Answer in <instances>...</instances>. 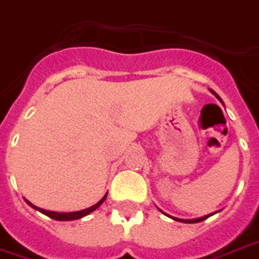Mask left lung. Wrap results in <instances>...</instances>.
Returning <instances> with one entry per match:
<instances>
[{
	"label": "left lung",
	"mask_w": 259,
	"mask_h": 259,
	"mask_svg": "<svg viewBox=\"0 0 259 259\" xmlns=\"http://www.w3.org/2000/svg\"><path fill=\"white\" fill-rule=\"evenodd\" d=\"M209 91H211V94H212V95H215V98H217V99H218V101H220L221 103L224 105V102H222V99L220 98V95H218V94H217L215 91H212V90H209ZM158 209H160V208H158ZM160 211H161V209H160ZM161 212H163V211H161ZM215 212H217V211H215ZM215 212H212V214H208V215H204V217H200V218H194V220H181V218H177V217H169V215H167V217L172 218L174 221H178V222H184V224H197V222H201V221L207 220L208 217L214 215ZM163 214H165V212H163Z\"/></svg>",
	"instance_id": "left-lung-1"
}]
</instances>
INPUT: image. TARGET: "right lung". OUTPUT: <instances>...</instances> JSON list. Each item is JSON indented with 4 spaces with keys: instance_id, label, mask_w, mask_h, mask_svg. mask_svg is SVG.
Listing matches in <instances>:
<instances>
[{
    "instance_id": "obj_1",
    "label": "right lung",
    "mask_w": 259,
    "mask_h": 259,
    "mask_svg": "<svg viewBox=\"0 0 259 259\" xmlns=\"http://www.w3.org/2000/svg\"><path fill=\"white\" fill-rule=\"evenodd\" d=\"M107 197V193L102 197L98 203H96L95 205H92V207H90V208H85V209H81V211H73V212H58V211H47V209L44 208H39V207H37V205H34L30 203L29 200H26V203L30 205V207H33L34 209H37V211H39V212H42V214H45L47 217H50V218H52V220L55 221H74V220H80V218H82V217H85V215H88L90 212H92V211H95L99 205L106 200Z\"/></svg>"
}]
</instances>
